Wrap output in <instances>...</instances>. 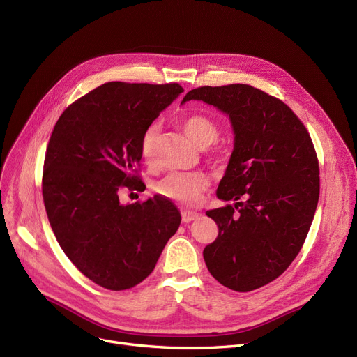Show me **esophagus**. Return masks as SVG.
I'll use <instances>...</instances> for the list:
<instances>
[{
	"instance_id": "1",
	"label": "esophagus",
	"mask_w": 357,
	"mask_h": 357,
	"mask_svg": "<svg viewBox=\"0 0 357 357\" xmlns=\"http://www.w3.org/2000/svg\"><path fill=\"white\" fill-rule=\"evenodd\" d=\"M181 215H182V221H183V222H191V221H192V220H195L199 214H198V213H195V211L183 210V211L181 213Z\"/></svg>"
}]
</instances>
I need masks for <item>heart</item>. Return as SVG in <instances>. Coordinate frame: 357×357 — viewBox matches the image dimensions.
Listing matches in <instances>:
<instances>
[{"label":"heart","instance_id":"b5f03b06","mask_svg":"<svg viewBox=\"0 0 357 357\" xmlns=\"http://www.w3.org/2000/svg\"><path fill=\"white\" fill-rule=\"evenodd\" d=\"M181 126L185 135L191 139V142L198 147H207L213 144L220 136L218 124L208 116L195 112V114L186 116ZM158 127L156 124L149 126L142 135L140 139V153L144 160H150L153 158L155 140H156ZM220 153V147L214 146L211 149V155L217 156ZM210 179L207 175L201 172H190V174H171L163 178L158 185L156 191L159 195L172 199L181 204H194L198 201L201 194L208 188Z\"/></svg>","mask_w":357,"mask_h":357}]
</instances>
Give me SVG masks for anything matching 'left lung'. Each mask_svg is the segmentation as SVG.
<instances>
[{
	"instance_id": "8db88e82",
	"label": "left lung",
	"mask_w": 357,
	"mask_h": 357,
	"mask_svg": "<svg viewBox=\"0 0 357 357\" xmlns=\"http://www.w3.org/2000/svg\"><path fill=\"white\" fill-rule=\"evenodd\" d=\"M191 100L229 114L236 135L217 195L237 202L207 211L218 236L205 265L233 291L261 288L288 269L311 227L320 197L311 136L284 101L252 85L199 86L182 102Z\"/></svg>"
}]
</instances>
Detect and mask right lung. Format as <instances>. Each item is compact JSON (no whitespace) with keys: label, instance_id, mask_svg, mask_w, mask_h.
<instances>
[{"label":"right lung","instance_id":"add662e5","mask_svg":"<svg viewBox=\"0 0 357 357\" xmlns=\"http://www.w3.org/2000/svg\"><path fill=\"white\" fill-rule=\"evenodd\" d=\"M181 92L176 82H107L72 102L52 131L42 178L50 227L77 269L105 289L144 280L181 224L165 197L119 198L121 190L144 191L142 135Z\"/></svg>","mask_w":357,"mask_h":357}]
</instances>
